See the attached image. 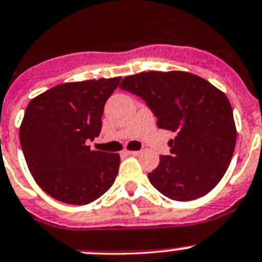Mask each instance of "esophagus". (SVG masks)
I'll return each instance as SVG.
<instances>
[{
	"label": "esophagus",
	"mask_w": 262,
	"mask_h": 262,
	"mask_svg": "<svg viewBox=\"0 0 262 262\" xmlns=\"http://www.w3.org/2000/svg\"><path fill=\"white\" fill-rule=\"evenodd\" d=\"M126 153H127V155H130V156H138V155H140V151H137V150H127Z\"/></svg>",
	"instance_id": "1"
}]
</instances>
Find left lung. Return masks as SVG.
<instances>
[{"instance_id": "obj_1", "label": "left lung", "mask_w": 262, "mask_h": 262, "mask_svg": "<svg viewBox=\"0 0 262 262\" xmlns=\"http://www.w3.org/2000/svg\"><path fill=\"white\" fill-rule=\"evenodd\" d=\"M145 101L160 129L170 130V156L148 173L158 192L176 201L209 193L225 174L236 146V125L225 93L188 72H142L120 85Z\"/></svg>"}]
</instances>
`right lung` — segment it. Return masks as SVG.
Listing matches in <instances>:
<instances>
[{
    "label": "right lung",
    "instance_id": "right-lung-1",
    "mask_svg": "<svg viewBox=\"0 0 262 262\" xmlns=\"http://www.w3.org/2000/svg\"><path fill=\"white\" fill-rule=\"evenodd\" d=\"M121 77L67 82L33 98L19 126L26 164L50 197L72 205L93 202L113 185L120 155L92 150L102 113Z\"/></svg>",
    "mask_w": 262,
    "mask_h": 262
}]
</instances>
